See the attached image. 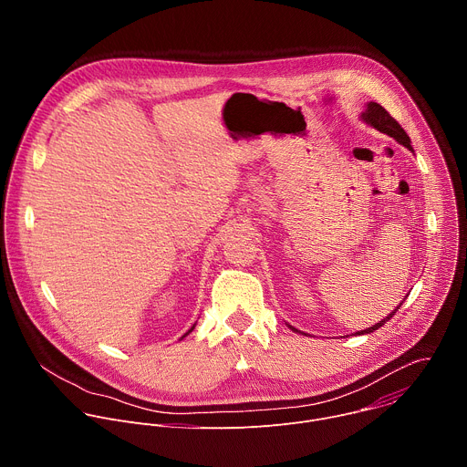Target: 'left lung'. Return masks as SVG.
Listing matches in <instances>:
<instances>
[{
	"mask_svg": "<svg viewBox=\"0 0 467 467\" xmlns=\"http://www.w3.org/2000/svg\"><path fill=\"white\" fill-rule=\"evenodd\" d=\"M362 119L368 123V125H371V127H375L377 130H380V132H384V135H388V137H391V139H395L399 144H403L405 148H409L410 151H414L412 150V146H410V139H409V135L405 132V129L399 125L391 116H389V112L382 107V105H379V103H375V101H369L368 103V109L362 112ZM401 306V305H399ZM397 306V308H399ZM397 308L389 314V316H386L380 323H375L373 327H369V328H366V330H360V332H357V335H369V332H373V330H377V328H380L395 312H397ZM292 330H296V332H299L297 328H294L292 325H288Z\"/></svg>",
	"mask_w": 467,
	"mask_h": 467,
	"instance_id": "left-lung-1",
	"label": "left lung"
}]
</instances>
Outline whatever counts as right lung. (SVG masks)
Here are the masks:
<instances>
[{
	"instance_id": "1",
	"label": "right lung",
	"mask_w": 467,
	"mask_h": 467,
	"mask_svg": "<svg viewBox=\"0 0 467 467\" xmlns=\"http://www.w3.org/2000/svg\"><path fill=\"white\" fill-rule=\"evenodd\" d=\"M193 327H195V325H192V328H190L188 332H192V330H193ZM188 332H186V335H184V337H188ZM184 337H182V338H184Z\"/></svg>"
}]
</instances>
